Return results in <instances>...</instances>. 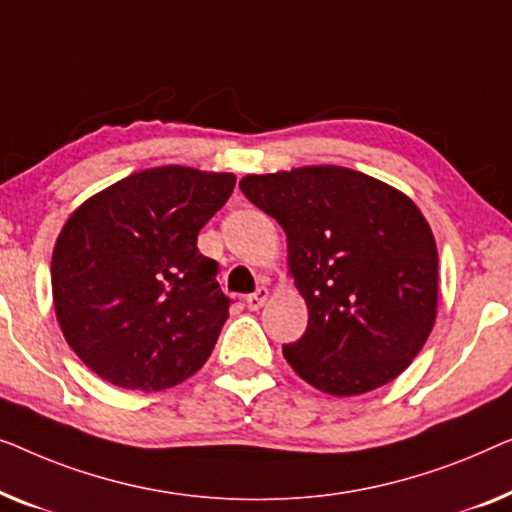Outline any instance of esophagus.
I'll return each mask as SVG.
<instances>
[{
  "instance_id": "esophagus-1",
  "label": "esophagus",
  "mask_w": 512,
  "mask_h": 512,
  "mask_svg": "<svg viewBox=\"0 0 512 512\" xmlns=\"http://www.w3.org/2000/svg\"><path fill=\"white\" fill-rule=\"evenodd\" d=\"M266 297H269V290H266V287H257V292L248 294V297H246V304H248L250 311H259V308L264 306Z\"/></svg>"
}]
</instances>
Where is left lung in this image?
<instances>
[{"mask_svg":"<svg viewBox=\"0 0 512 512\" xmlns=\"http://www.w3.org/2000/svg\"><path fill=\"white\" fill-rule=\"evenodd\" d=\"M241 192L287 234L308 327L283 355L306 383L352 397L406 369L436 320L438 253L413 201L345 167L246 176Z\"/></svg>","mask_w":512,"mask_h":512,"instance_id":"8db88e82","label":"left lung"}]
</instances>
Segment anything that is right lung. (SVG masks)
I'll return each mask as SVG.
<instances>
[{
    "label": "right lung",
    "instance_id": "1",
    "mask_svg": "<svg viewBox=\"0 0 512 512\" xmlns=\"http://www.w3.org/2000/svg\"><path fill=\"white\" fill-rule=\"evenodd\" d=\"M232 174L157 167L85 201L53 250V301L81 362L125 390L160 392L197 373L229 315L199 229Z\"/></svg>",
    "mask_w": 512,
    "mask_h": 512
}]
</instances>
